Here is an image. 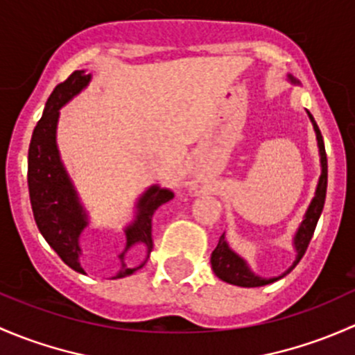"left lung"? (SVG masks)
<instances>
[{
  "label": "left lung",
  "mask_w": 355,
  "mask_h": 355,
  "mask_svg": "<svg viewBox=\"0 0 355 355\" xmlns=\"http://www.w3.org/2000/svg\"><path fill=\"white\" fill-rule=\"evenodd\" d=\"M287 80L294 85H299L297 80L294 78L292 75H287ZM308 112L309 121L313 124V130L316 133V141H318V153H320V166H321V174L320 179H318L316 184V191H314V196L309 203L308 210H306L304 217H302V222L299 224L297 231H295L294 237H292V246L295 250V259L291 266L279 277H270V279H265V277H259L258 273H254L251 270V266L248 265V261L243 257L236 253L229 243L225 241V234H222L220 239H218L217 248L211 253L210 263H211V270H214L215 275L218 277L224 282L232 284V286H239V287H261V286H268V284L277 282L279 279L286 277L287 273H291V270H294V266L297 265L299 259L302 258V254L306 253L308 250V244L311 241L314 229H316L318 218H320L321 211H323V205H324V196H327V181H328V166H327V153H324V144H323V137H321V131L318 128L316 121L311 116V112Z\"/></svg>",
  "instance_id": "left-lung-1"
}]
</instances>
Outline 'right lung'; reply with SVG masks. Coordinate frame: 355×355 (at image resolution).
I'll return each mask as SVG.
<instances>
[{"label": "right lung", "instance_id": "1", "mask_svg": "<svg viewBox=\"0 0 355 355\" xmlns=\"http://www.w3.org/2000/svg\"><path fill=\"white\" fill-rule=\"evenodd\" d=\"M92 75L85 69H76L56 87L44 107L42 118L32 133L28 147V195H31L32 211L35 224L44 239L60 254L64 263L78 273H85L80 266L82 246L80 236L89 227L90 215L80 200L78 191L69 178L67 167L61 160L58 148L56 133L60 121V109L64 107L87 89ZM174 193L159 184H152L138 196L133 210V220L123 229L126 236V246L119 254V270L112 279L133 275L147 263L152 251V217L160 205L171 202ZM135 245L144 247L146 259L138 267H130L125 261V253Z\"/></svg>", "mask_w": 355, "mask_h": 355}]
</instances>
